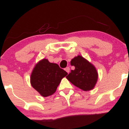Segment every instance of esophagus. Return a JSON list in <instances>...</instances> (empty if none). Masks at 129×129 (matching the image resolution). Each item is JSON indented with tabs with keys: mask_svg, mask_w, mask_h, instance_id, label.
<instances>
[{
	"mask_svg": "<svg viewBox=\"0 0 129 129\" xmlns=\"http://www.w3.org/2000/svg\"><path fill=\"white\" fill-rule=\"evenodd\" d=\"M65 70H66L68 73H69V72H70V68L69 67H66V69H65Z\"/></svg>",
	"mask_w": 129,
	"mask_h": 129,
	"instance_id": "obj_1",
	"label": "esophagus"
}]
</instances>
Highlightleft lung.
I'll use <instances>...</instances> for the list:
<instances>
[{"instance_id": "obj_1", "label": "left lung", "mask_w": 129, "mask_h": 129, "mask_svg": "<svg viewBox=\"0 0 129 129\" xmlns=\"http://www.w3.org/2000/svg\"><path fill=\"white\" fill-rule=\"evenodd\" d=\"M70 64L75 67L73 70L66 77L71 83L84 91H89L94 88L96 84L98 75L93 64L78 55L72 59Z\"/></svg>"}]
</instances>
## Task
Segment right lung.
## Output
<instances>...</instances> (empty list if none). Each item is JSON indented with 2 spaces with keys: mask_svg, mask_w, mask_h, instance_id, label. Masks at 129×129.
Wrapping results in <instances>:
<instances>
[{
  "mask_svg": "<svg viewBox=\"0 0 129 129\" xmlns=\"http://www.w3.org/2000/svg\"><path fill=\"white\" fill-rule=\"evenodd\" d=\"M67 74L57 63H51L47 59H44L33 69L30 82L41 96L47 97L55 92L62 79Z\"/></svg>",
  "mask_w": 129,
  "mask_h": 129,
  "instance_id": "right-lung-1",
  "label": "right lung"
}]
</instances>
